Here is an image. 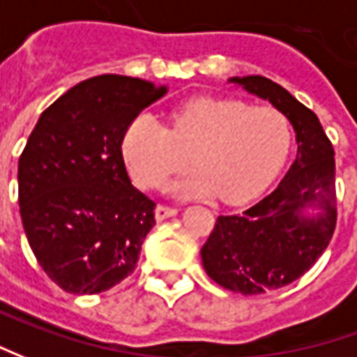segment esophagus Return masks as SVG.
Wrapping results in <instances>:
<instances>
[{
  "label": "esophagus",
  "mask_w": 357,
  "mask_h": 357,
  "mask_svg": "<svg viewBox=\"0 0 357 357\" xmlns=\"http://www.w3.org/2000/svg\"><path fill=\"white\" fill-rule=\"evenodd\" d=\"M178 213V209H174V207H166V205H158L155 207V219L158 221H164L167 217H174Z\"/></svg>",
  "instance_id": "esophagus-1"
}]
</instances>
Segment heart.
<instances>
[{
  "label": "heart",
  "instance_id": "obj_1",
  "mask_svg": "<svg viewBox=\"0 0 357 357\" xmlns=\"http://www.w3.org/2000/svg\"><path fill=\"white\" fill-rule=\"evenodd\" d=\"M290 148V126L271 106H249L237 98L203 96L176 108L169 130L152 114H140L122 136V158L130 178L144 190H158L172 174L178 197L215 195L239 203L257 195L282 167Z\"/></svg>",
  "mask_w": 357,
  "mask_h": 357
}]
</instances>
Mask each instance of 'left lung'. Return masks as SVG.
I'll list each match as a JSON object with an SVG mask.
<instances>
[{
    "label": "left lung",
    "instance_id": "obj_1",
    "mask_svg": "<svg viewBox=\"0 0 357 357\" xmlns=\"http://www.w3.org/2000/svg\"><path fill=\"white\" fill-rule=\"evenodd\" d=\"M229 82L268 100L296 134V160L264 199L239 215H219L202 247L205 273L223 289L261 294L301 278L324 252L336 229L334 148L318 116L261 75Z\"/></svg>",
    "mask_w": 357,
    "mask_h": 357
}]
</instances>
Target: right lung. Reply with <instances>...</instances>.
Wrapping results in <instances>:
<instances>
[{"mask_svg": "<svg viewBox=\"0 0 357 357\" xmlns=\"http://www.w3.org/2000/svg\"><path fill=\"white\" fill-rule=\"evenodd\" d=\"M167 86L122 75L79 82L39 116L19 158V211L47 277L70 294H98L130 277L155 225L122 136Z\"/></svg>", "mask_w": 357, "mask_h": 357, "instance_id": "right-lung-1", "label": "right lung"}]
</instances>
